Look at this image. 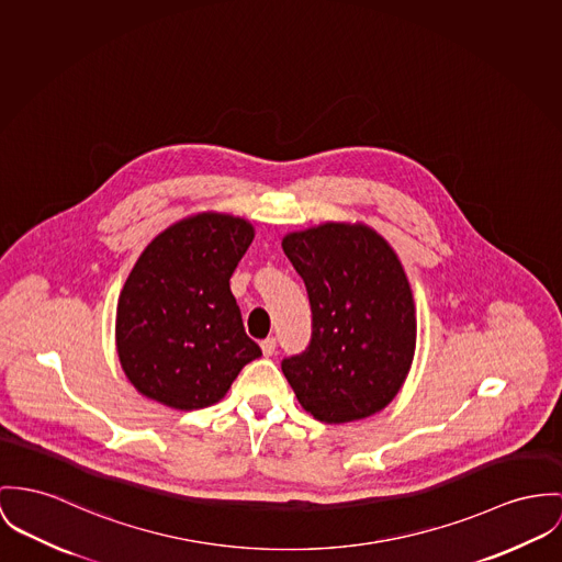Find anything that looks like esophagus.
<instances>
[{
    "instance_id": "esophagus-1",
    "label": "esophagus",
    "mask_w": 562,
    "mask_h": 562,
    "mask_svg": "<svg viewBox=\"0 0 562 562\" xmlns=\"http://www.w3.org/2000/svg\"><path fill=\"white\" fill-rule=\"evenodd\" d=\"M260 350H262V355H273L276 352V338L271 336V338H265L262 342H260Z\"/></svg>"
}]
</instances>
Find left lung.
<instances>
[{
  "instance_id": "left-lung-1",
  "label": "left lung",
  "mask_w": 562,
  "mask_h": 562,
  "mask_svg": "<svg viewBox=\"0 0 562 562\" xmlns=\"http://www.w3.org/2000/svg\"><path fill=\"white\" fill-rule=\"evenodd\" d=\"M305 282L312 340L282 361L303 411L348 424L383 411L404 385L417 345L415 302L387 239L361 222H325L284 235Z\"/></svg>"
}]
</instances>
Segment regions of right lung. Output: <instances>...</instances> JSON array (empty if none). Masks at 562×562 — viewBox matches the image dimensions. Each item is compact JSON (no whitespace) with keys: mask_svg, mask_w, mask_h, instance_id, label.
I'll list each match as a JSON object with an SVG mask.
<instances>
[{"mask_svg":"<svg viewBox=\"0 0 562 562\" xmlns=\"http://www.w3.org/2000/svg\"><path fill=\"white\" fill-rule=\"evenodd\" d=\"M255 239L246 217L201 212L140 252L120 293L115 342L134 389L175 411L220 402L260 348L244 331L231 276Z\"/></svg>","mask_w":562,"mask_h":562,"instance_id":"1","label":"right lung"}]
</instances>
